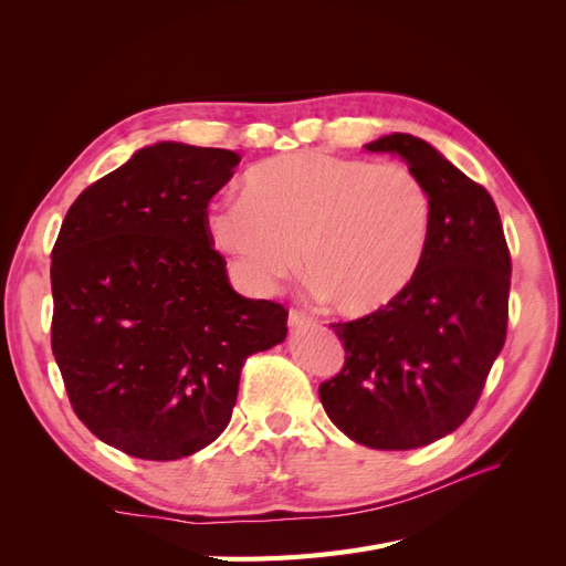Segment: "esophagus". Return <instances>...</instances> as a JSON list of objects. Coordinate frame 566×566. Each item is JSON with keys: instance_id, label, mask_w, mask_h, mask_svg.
I'll use <instances>...</instances> for the list:
<instances>
[{"instance_id": "obj_1", "label": "esophagus", "mask_w": 566, "mask_h": 566, "mask_svg": "<svg viewBox=\"0 0 566 566\" xmlns=\"http://www.w3.org/2000/svg\"><path fill=\"white\" fill-rule=\"evenodd\" d=\"M287 325L290 328H306V325H312V318L306 316L304 312H297V310H290V314H287Z\"/></svg>"}]
</instances>
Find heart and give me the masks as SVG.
<instances>
[{"label": "heart", "instance_id": "heart-1", "mask_svg": "<svg viewBox=\"0 0 566 566\" xmlns=\"http://www.w3.org/2000/svg\"><path fill=\"white\" fill-rule=\"evenodd\" d=\"M241 196L210 205L205 233L260 295L295 276L302 254L314 295L366 318L408 293L430 248V188L401 165L285 153L250 167Z\"/></svg>", "mask_w": 566, "mask_h": 566}]
</instances>
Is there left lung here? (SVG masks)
I'll return each mask as SVG.
<instances>
[{
  "label": "left lung",
  "mask_w": 566,
  "mask_h": 566,
  "mask_svg": "<svg viewBox=\"0 0 566 566\" xmlns=\"http://www.w3.org/2000/svg\"><path fill=\"white\" fill-rule=\"evenodd\" d=\"M364 148L399 156L430 188L432 238L397 304L331 325L347 356L318 397L352 441L408 451L451 434L476 406L505 345L512 264L493 198L434 146L389 134Z\"/></svg>",
  "instance_id": "left-lung-1"
}]
</instances>
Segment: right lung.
Returning a JSON list of instances; mask_svg holds the SVG:
<instances>
[{
  "mask_svg": "<svg viewBox=\"0 0 566 566\" xmlns=\"http://www.w3.org/2000/svg\"><path fill=\"white\" fill-rule=\"evenodd\" d=\"M238 163L227 148H139L61 224L51 349L77 418L127 455L177 460L212 443L245 358L287 335L283 306L238 295L205 233Z\"/></svg>",
  "mask_w": 566,
  "mask_h": 566,
  "instance_id": "add662e5",
  "label": "right lung"
}]
</instances>
